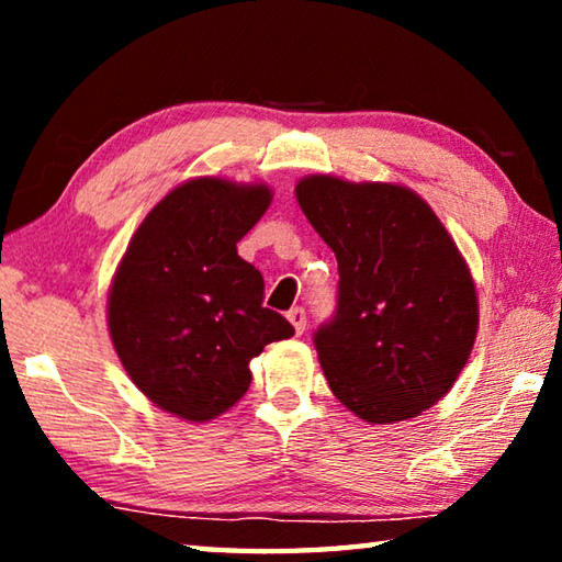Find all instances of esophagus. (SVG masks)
Returning <instances> with one entry per match:
<instances>
[{
  "instance_id": "1",
  "label": "esophagus",
  "mask_w": 562,
  "mask_h": 562,
  "mask_svg": "<svg viewBox=\"0 0 562 562\" xmlns=\"http://www.w3.org/2000/svg\"><path fill=\"white\" fill-rule=\"evenodd\" d=\"M288 319L292 322V327H294V331H297V335H302L304 327H307V312H304L302 307H292L288 312Z\"/></svg>"
}]
</instances>
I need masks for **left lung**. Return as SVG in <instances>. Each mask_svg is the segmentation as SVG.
Returning a JSON list of instances; mask_svg holds the SVG:
<instances>
[{
	"label": "left lung",
	"instance_id": "left-lung-1",
	"mask_svg": "<svg viewBox=\"0 0 562 562\" xmlns=\"http://www.w3.org/2000/svg\"><path fill=\"white\" fill-rule=\"evenodd\" d=\"M302 213L337 258V312L315 331L327 384L351 414L394 424L431 408L471 357L479 297L436 213L396 183L307 176Z\"/></svg>",
	"mask_w": 562,
	"mask_h": 562
}]
</instances>
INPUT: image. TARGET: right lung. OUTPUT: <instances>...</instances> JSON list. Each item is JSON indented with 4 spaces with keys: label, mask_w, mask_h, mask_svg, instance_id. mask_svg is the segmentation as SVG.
Returning <instances> with one entry per match:
<instances>
[{
    "label": "right lung",
    "mask_w": 562,
    "mask_h": 562,
    "mask_svg": "<svg viewBox=\"0 0 562 562\" xmlns=\"http://www.w3.org/2000/svg\"><path fill=\"white\" fill-rule=\"evenodd\" d=\"M270 203L265 183L186 180L144 217L113 274V349L131 382L186 422H211L240 402L250 359L294 335L262 307V274L237 255Z\"/></svg>",
    "instance_id": "right-lung-1"
}]
</instances>
